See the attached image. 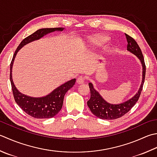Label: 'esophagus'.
Instances as JSON below:
<instances>
[{"label": "esophagus", "mask_w": 157, "mask_h": 157, "mask_svg": "<svg viewBox=\"0 0 157 157\" xmlns=\"http://www.w3.org/2000/svg\"><path fill=\"white\" fill-rule=\"evenodd\" d=\"M85 78L84 76H80L79 77V78H78V79H77V82L78 83V84H82V83H84L85 82Z\"/></svg>", "instance_id": "1"}]
</instances>
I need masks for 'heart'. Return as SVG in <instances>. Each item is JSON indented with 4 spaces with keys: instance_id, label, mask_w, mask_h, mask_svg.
Returning <instances> with one entry per match:
<instances>
[{
    "instance_id": "1",
    "label": "heart",
    "mask_w": 157,
    "mask_h": 157,
    "mask_svg": "<svg viewBox=\"0 0 157 157\" xmlns=\"http://www.w3.org/2000/svg\"><path fill=\"white\" fill-rule=\"evenodd\" d=\"M109 37H107L106 36L99 35L92 39L91 42L94 45H103L105 44L109 41Z\"/></svg>"
}]
</instances>
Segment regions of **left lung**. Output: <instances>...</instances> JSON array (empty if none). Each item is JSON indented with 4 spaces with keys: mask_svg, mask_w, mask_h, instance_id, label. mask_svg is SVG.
<instances>
[{
    "mask_svg": "<svg viewBox=\"0 0 157 157\" xmlns=\"http://www.w3.org/2000/svg\"><path fill=\"white\" fill-rule=\"evenodd\" d=\"M125 36L128 43L127 50L136 55L142 63L143 69L142 84H141L139 90L131 99L120 104H111L107 103L105 100L103 99L99 92H97L94 88L92 83H88L90 90V98L87 101V105L90 108L91 112L97 117L101 119L114 120L122 117L135 105V104L139 99L141 93H142L146 75V65L142 52L133 38H132L127 34H125Z\"/></svg>",
    "mask_w": 157,
    "mask_h": 157,
    "instance_id": "8db88e82",
    "label": "left lung"
}]
</instances>
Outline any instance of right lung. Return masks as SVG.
Returning a JSON list of instances; mask_svg holds the SVG:
<instances>
[{
    "mask_svg": "<svg viewBox=\"0 0 157 157\" xmlns=\"http://www.w3.org/2000/svg\"><path fill=\"white\" fill-rule=\"evenodd\" d=\"M64 28H51L37 30L32 35L27 36L20 43L13 54L10 64V81L15 102L27 114L35 118H50L56 116L62 109L64 94L74 86L75 79H71L56 88L48 95L43 97H32L21 94L15 86L12 79V67L17 52L24 45L35 40H38L44 35L54 31H63Z\"/></svg>",
    "mask_w": 157,
    "mask_h": 157,
    "instance_id": "obj_1",
    "label": "right lung"
}]
</instances>
